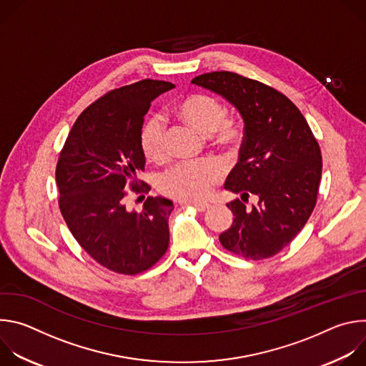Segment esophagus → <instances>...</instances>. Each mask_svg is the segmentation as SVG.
Wrapping results in <instances>:
<instances>
[{
  "label": "esophagus",
  "mask_w": 366,
  "mask_h": 366,
  "mask_svg": "<svg viewBox=\"0 0 366 366\" xmlns=\"http://www.w3.org/2000/svg\"><path fill=\"white\" fill-rule=\"evenodd\" d=\"M192 207L199 213H204V212L208 210V208H210V205H208V204H192Z\"/></svg>",
  "instance_id": "obj_1"
}]
</instances>
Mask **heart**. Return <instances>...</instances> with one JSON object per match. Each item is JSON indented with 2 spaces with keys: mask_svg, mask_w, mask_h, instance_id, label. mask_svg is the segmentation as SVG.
<instances>
[{
  "mask_svg": "<svg viewBox=\"0 0 366 366\" xmlns=\"http://www.w3.org/2000/svg\"><path fill=\"white\" fill-rule=\"evenodd\" d=\"M177 117L204 136L213 137L220 144H229L239 137L236 124L226 120L223 104L204 94H191L175 106ZM140 147L144 158L161 162L167 156L165 129L159 119H149L140 130ZM222 169L210 161L181 164L159 177V189L178 201L198 202L210 194L213 185L222 179Z\"/></svg>",
  "mask_w": 366,
  "mask_h": 366,
  "instance_id": "b5f03b06",
  "label": "heart"
}]
</instances>
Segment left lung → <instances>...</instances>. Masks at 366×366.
I'll return each instance as SVG.
<instances>
[{"mask_svg":"<svg viewBox=\"0 0 366 366\" xmlns=\"http://www.w3.org/2000/svg\"><path fill=\"white\" fill-rule=\"evenodd\" d=\"M191 82L229 101L244 124L239 162L224 185L240 198L227 204L234 219L220 243L253 260L274 256L315 210L322 179L319 143L294 102L262 82L226 71ZM250 194L258 204L247 207Z\"/></svg>","mask_w":366,"mask_h":366,"instance_id":"obj_1","label":"left lung"}]
</instances>
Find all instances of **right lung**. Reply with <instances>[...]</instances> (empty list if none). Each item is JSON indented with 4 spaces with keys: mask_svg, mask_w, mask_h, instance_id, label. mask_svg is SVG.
<instances>
[{
    "mask_svg": "<svg viewBox=\"0 0 366 366\" xmlns=\"http://www.w3.org/2000/svg\"><path fill=\"white\" fill-rule=\"evenodd\" d=\"M175 85L143 79L107 92L76 119L56 165L61 213L82 249L110 271L136 275L153 267L169 244L174 202L147 197L143 212L126 205L140 192L144 169L140 130L150 102Z\"/></svg>",
    "mask_w": 366,
    "mask_h": 366,
    "instance_id": "obj_1",
    "label": "right lung"
}]
</instances>
